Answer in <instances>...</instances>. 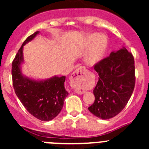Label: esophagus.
<instances>
[{
	"label": "esophagus",
	"mask_w": 149,
	"mask_h": 149,
	"mask_svg": "<svg viewBox=\"0 0 149 149\" xmlns=\"http://www.w3.org/2000/svg\"><path fill=\"white\" fill-rule=\"evenodd\" d=\"M84 73L85 68L84 67H80L72 73L70 78V85L73 88H74L75 91L79 94L85 93V90L84 89Z\"/></svg>",
	"instance_id": "obj_1"
}]
</instances>
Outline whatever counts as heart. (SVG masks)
Listing matches in <instances>:
<instances>
[{
	"mask_svg": "<svg viewBox=\"0 0 149 149\" xmlns=\"http://www.w3.org/2000/svg\"><path fill=\"white\" fill-rule=\"evenodd\" d=\"M91 34L86 42V47H90L86 56L87 65H94L103 59L108 47V39L104 34Z\"/></svg>",
	"mask_w": 149,
	"mask_h": 149,
	"instance_id": "obj_1",
	"label": "heart"
}]
</instances>
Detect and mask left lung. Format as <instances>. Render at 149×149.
<instances>
[{
  "instance_id": "left-lung-1",
  "label": "left lung",
  "mask_w": 149,
  "mask_h": 149,
  "mask_svg": "<svg viewBox=\"0 0 149 149\" xmlns=\"http://www.w3.org/2000/svg\"><path fill=\"white\" fill-rule=\"evenodd\" d=\"M134 64L132 53L123 47L94 65L99 80L93 91L94 102L88 108L93 115L107 120L124 109L134 90Z\"/></svg>"
}]
</instances>
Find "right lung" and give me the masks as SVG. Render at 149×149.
Here are the masks:
<instances>
[{"label": "right lung", "instance_id": "add662e5", "mask_svg": "<svg viewBox=\"0 0 149 149\" xmlns=\"http://www.w3.org/2000/svg\"><path fill=\"white\" fill-rule=\"evenodd\" d=\"M40 31H36L24 42L12 63V80L15 93L26 110L37 119L49 121L61 112L68 92L65 88V76H53L37 81L24 76L21 65L24 62L23 47Z\"/></svg>", "mask_w": 149, "mask_h": 149}]
</instances>
